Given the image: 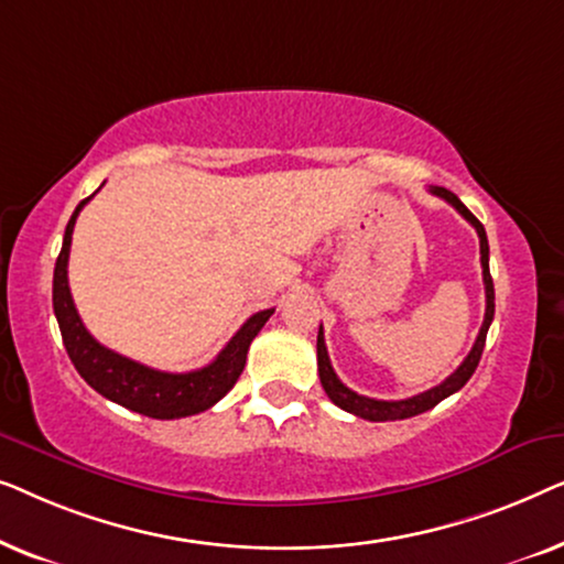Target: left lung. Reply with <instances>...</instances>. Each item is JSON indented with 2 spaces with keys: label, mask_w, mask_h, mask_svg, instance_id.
Here are the masks:
<instances>
[{
  "label": "left lung",
  "mask_w": 564,
  "mask_h": 564,
  "mask_svg": "<svg viewBox=\"0 0 564 564\" xmlns=\"http://www.w3.org/2000/svg\"><path fill=\"white\" fill-rule=\"evenodd\" d=\"M429 192H431V195L446 199V203H449L454 210H457L462 218H465L469 226L477 230V236H480V264H482V282H485V321L480 326V334H477L475 344H473V351L467 354V359L462 361V365L454 369V372L446 377L442 384H436V388L421 392V395L405 398V400H375V398L359 395V392L346 388V384L338 380L334 367H330L326 338H323V326H321L318 328V375H321L323 390H326V395L334 400V403L341 408V411L359 415V419H367V421L411 419V415L431 411V408L442 403L444 398H449L457 390L465 388L467 380L473 377V372L477 369V365H480V357H482V349H485V336H488L492 315H496V290H492V276H490V264H488L490 246H488V236H485L482 223L467 210L465 203H462V199L454 195V192L444 189V187H429Z\"/></svg>",
  "instance_id": "left-lung-1"
}]
</instances>
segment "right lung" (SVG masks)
I'll return each mask as SVG.
<instances>
[{"label":"right lung","instance_id":"add662e5","mask_svg":"<svg viewBox=\"0 0 564 564\" xmlns=\"http://www.w3.org/2000/svg\"><path fill=\"white\" fill-rule=\"evenodd\" d=\"M91 197L76 205L72 220L66 226L56 269H53V313H56L68 359L74 361L76 372L84 377L89 388H95L99 395L128 408V411L161 421L184 419V415L207 411L241 377L249 346L259 330L264 328L274 307L253 313L226 344V349L210 365L195 369V372H159V369H151L141 365V361H133L118 351L107 349L84 328L79 313H76L72 290H68V251H72L74 223Z\"/></svg>","mask_w":564,"mask_h":564}]
</instances>
